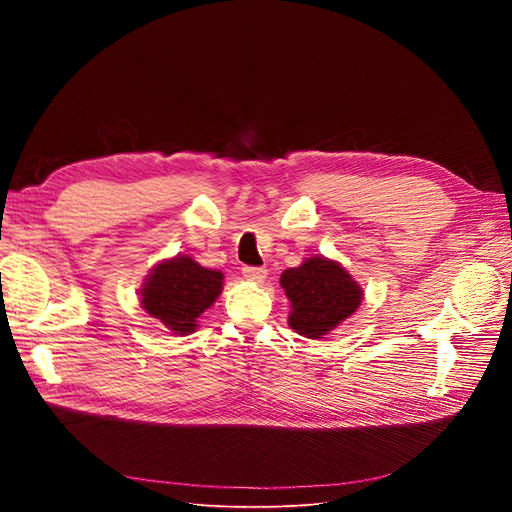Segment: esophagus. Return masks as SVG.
I'll list each match as a JSON object with an SVG mask.
<instances>
[{
  "instance_id": "esophagus-1",
  "label": "esophagus",
  "mask_w": 512,
  "mask_h": 512,
  "mask_svg": "<svg viewBox=\"0 0 512 512\" xmlns=\"http://www.w3.org/2000/svg\"><path fill=\"white\" fill-rule=\"evenodd\" d=\"M243 275L254 284H262L267 277V269L265 267H243Z\"/></svg>"
}]
</instances>
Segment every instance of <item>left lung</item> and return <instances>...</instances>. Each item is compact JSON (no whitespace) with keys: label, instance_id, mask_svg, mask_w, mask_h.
Segmentation results:
<instances>
[{"label":"left lung","instance_id":"1","mask_svg":"<svg viewBox=\"0 0 512 512\" xmlns=\"http://www.w3.org/2000/svg\"><path fill=\"white\" fill-rule=\"evenodd\" d=\"M280 284L290 301L288 324L307 339H322L350 318L363 301L359 282L327 256H309L286 269Z\"/></svg>","mask_w":512,"mask_h":512}]
</instances>
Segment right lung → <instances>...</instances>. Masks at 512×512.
I'll return each mask as SVG.
<instances>
[{
  "mask_svg": "<svg viewBox=\"0 0 512 512\" xmlns=\"http://www.w3.org/2000/svg\"><path fill=\"white\" fill-rule=\"evenodd\" d=\"M224 273L207 269L192 256L164 258L149 271L141 286V307L175 335L198 329L200 314L222 294Z\"/></svg>",
  "mask_w": 512,
  "mask_h": 512,
  "instance_id": "right-lung-1",
  "label": "right lung"
}]
</instances>
